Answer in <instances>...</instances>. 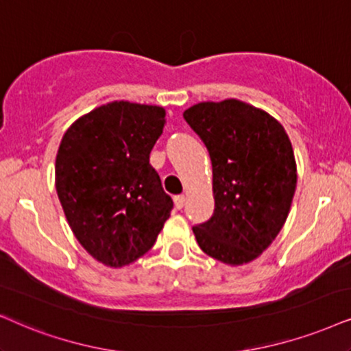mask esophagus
<instances>
[{
    "label": "esophagus",
    "mask_w": 351,
    "mask_h": 351,
    "mask_svg": "<svg viewBox=\"0 0 351 351\" xmlns=\"http://www.w3.org/2000/svg\"><path fill=\"white\" fill-rule=\"evenodd\" d=\"M184 202H186V197L184 196H176L175 197V207L176 208H183L184 207Z\"/></svg>",
    "instance_id": "1"
}]
</instances>
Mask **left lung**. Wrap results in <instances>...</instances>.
Wrapping results in <instances>:
<instances>
[{
	"instance_id": "1",
	"label": "left lung",
	"mask_w": 351,
	"mask_h": 351,
	"mask_svg": "<svg viewBox=\"0 0 351 351\" xmlns=\"http://www.w3.org/2000/svg\"><path fill=\"white\" fill-rule=\"evenodd\" d=\"M212 160L214 215L193 227L201 250L228 265L254 261L285 223L296 189L293 147L264 110L227 99L183 113Z\"/></svg>"
}]
</instances>
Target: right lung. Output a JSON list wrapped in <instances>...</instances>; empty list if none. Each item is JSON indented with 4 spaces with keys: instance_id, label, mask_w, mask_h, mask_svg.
I'll return each instance as SVG.
<instances>
[{
    "instance_id": "obj_1",
    "label": "right lung",
    "mask_w": 351,
    "mask_h": 351,
    "mask_svg": "<svg viewBox=\"0 0 351 351\" xmlns=\"http://www.w3.org/2000/svg\"><path fill=\"white\" fill-rule=\"evenodd\" d=\"M165 108L110 101L76 119L61 139L55 184L74 237L108 267L143 257L173 208L150 150Z\"/></svg>"
}]
</instances>
